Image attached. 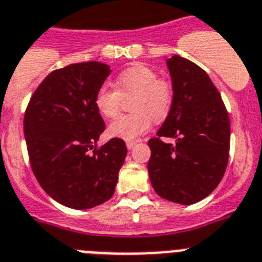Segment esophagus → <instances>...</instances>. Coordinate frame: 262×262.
Returning <instances> with one entry per match:
<instances>
[{
    "mask_svg": "<svg viewBox=\"0 0 262 262\" xmlns=\"http://www.w3.org/2000/svg\"><path fill=\"white\" fill-rule=\"evenodd\" d=\"M126 146H127V148H128V149H133L134 147L136 146V142H127Z\"/></svg>",
    "mask_w": 262,
    "mask_h": 262,
    "instance_id": "1",
    "label": "esophagus"
}]
</instances>
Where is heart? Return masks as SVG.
Instances as JSON below:
<instances>
[{"instance_id": "heart-1", "label": "heart", "mask_w": 262, "mask_h": 262, "mask_svg": "<svg viewBox=\"0 0 262 262\" xmlns=\"http://www.w3.org/2000/svg\"><path fill=\"white\" fill-rule=\"evenodd\" d=\"M115 89L102 86L98 89L94 104L104 118H114L119 113L122 98L131 97L133 114L118 116L108 124L107 134L111 138L134 140L151 127V122H162L169 114L173 99L172 84L158 78L149 66L136 63L127 67L115 78Z\"/></svg>"}]
</instances>
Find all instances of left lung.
Masks as SVG:
<instances>
[{"label": "left lung", "mask_w": 262, "mask_h": 262, "mask_svg": "<svg viewBox=\"0 0 262 262\" xmlns=\"http://www.w3.org/2000/svg\"><path fill=\"white\" fill-rule=\"evenodd\" d=\"M173 99L168 116L149 139L148 175L160 198L189 205L211 195L224 176L231 124L219 90L201 67L180 57L167 59ZM162 137H173L164 143Z\"/></svg>", "instance_id": "left-lung-1"}]
</instances>
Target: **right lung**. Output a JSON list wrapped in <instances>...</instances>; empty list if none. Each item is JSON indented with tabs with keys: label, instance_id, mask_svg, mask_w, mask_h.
Wrapping results in <instances>:
<instances>
[{
	"label": "right lung",
	"instance_id": "add662e5",
	"mask_svg": "<svg viewBox=\"0 0 262 262\" xmlns=\"http://www.w3.org/2000/svg\"><path fill=\"white\" fill-rule=\"evenodd\" d=\"M110 73L108 64L100 62L54 70L25 113L31 169L51 199L73 209H89L113 198L127 155L126 143L118 138L95 148L104 122L94 98Z\"/></svg>",
	"mask_w": 262,
	"mask_h": 262
}]
</instances>
